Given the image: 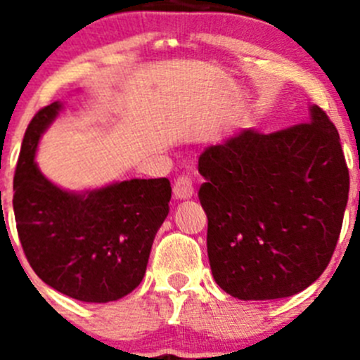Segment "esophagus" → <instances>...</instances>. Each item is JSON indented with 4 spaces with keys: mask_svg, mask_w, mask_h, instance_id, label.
I'll use <instances>...</instances> for the list:
<instances>
[{
    "mask_svg": "<svg viewBox=\"0 0 360 360\" xmlns=\"http://www.w3.org/2000/svg\"><path fill=\"white\" fill-rule=\"evenodd\" d=\"M173 195L176 200L193 198V195H195V186H193V178H191L189 174H180V176L174 180Z\"/></svg>",
    "mask_w": 360,
    "mask_h": 360,
    "instance_id": "esophagus-1",
    "label": "esophagus"
}]
</instances>
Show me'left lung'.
I'll return each mask as SVG.
<instances>
[{
	"instance_id": "1",
	"label": "left lung",
	"mask_w": 360,
	"mask_h": 360,
	"mask_svg": "<svg viewBox=\"0 0 360 360\" xmlns=\"http://www.w3.org/2000/svg\"><path fill=\"white\" fill-rule=\"evenodd\" d=\"M207 254L219 288L243 301L304 290L341 234L349 174L339 133L319 106L276 133L245 129L198 158Z\"/></svg>"
}]
</instances>
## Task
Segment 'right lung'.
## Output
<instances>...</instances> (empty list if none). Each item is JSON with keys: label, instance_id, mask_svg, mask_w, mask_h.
Listing matches in <instances>:
<instances>
[{"label": "right lung", "instance_id": "add662e5", "mask_svg": "<svg viewBox=\"0 0 360 360\" xmlns=\"http://www.w3.org/2000/svg\"><path fill=\"white\" fill-rule=\"evenodd\" d=\"M63 104L34 115L14 174V214L28 263L49 287L84 303L128 295L146 274L155 234L169 212L167 178H133L72 193L44 178L36 149Z\"/></svg>", "mask_w": 360, "mask_h": 360}]
</instances>
